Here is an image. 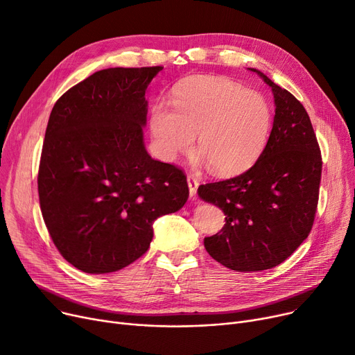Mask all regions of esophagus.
Segmentation results:
<instances>
[{
  "instance_id": "34e87169",
  "label": "esophagus",
  "mask_w": 355,
  "mask_h": 355,
  "mask_svg": "<svg viewBox=\"0 0 355 355\" xmlns=\"http://www.w3.org/2000/svg\"><path fill=\"white\" fill-rule=\"evenodd\" d=\"M187 182H189V190H190V196L194 197L196 193H197V189H198V181L193 177V175H189L187 177Z\"/></svg>"
}]
</instances>
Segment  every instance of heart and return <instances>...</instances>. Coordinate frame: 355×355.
<instances>
[{
  "label": "heart",
  "mask_w": 355,
  "mask_h": 355,
  "mask_svg": "<svg viewBox=\"0 0 355 355\" xmlns=\"http://www.w3.org/2000/svg\"><path fill=\"white\" fill-rule=\"evenodd\" d=\"M174 112L157 106L151 132L159 157L174 161L190 153L197 137V162L218 175L248 170L268 144L273 114L257 92L223 78H191L175 86Z\"/></svg>",
  "instance_id": "heart-1"
}]
</instances>
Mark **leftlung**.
I'll return each instance as SVG.
<instances>
[{"mask_svg":"<svg viewBox=\"0 0 355 355\" xmlns=\"http://www.w3.org/2000/svg\"><path fill=\"white\" fill-rule=\"evenodd\" d=\"M250 70L273 93L268 144L250 170L197 191L226 216L225 227L204 239V248L236 272L272 269L301 246L313 225L322 171L320 145L302 103L260 70Z\"/></svg>","mask_w":355,"mask_h":355,"instance_id":"1","label":"left lung"}]
</instances>
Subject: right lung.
<instances>
[{"label":"right lung","mask_w":355,"mask_h":355,"mask_svg":"<svg viewBox=\"0 0 355 355\" xmlns=\"http://www.w3.org/2000/svg\"><path fill=\"white\" fill-rule=\"evenodd\" d=\"M164 67L93 73L55 102L39 168L46 227L60 254L102 275L135 262L153 223L189 198L184 173L153 159L144 144L146 89Z\"/></svg>","instance_id":"obj_1"}]
</instances>
